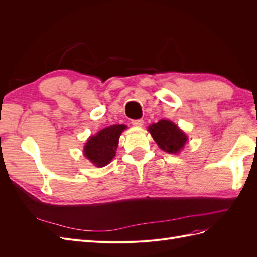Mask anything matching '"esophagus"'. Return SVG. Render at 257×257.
Wrapping results in <instances>:
<instances>
[{
    "label": "esophagus",
    "mask_w": 257,
    "mask_h": 257,
    "mask_svg": "<svg viewBox=\"0 0 257 257\" xmlns=\"http://www.w3.org/2000/svg\"><path fill=\"white\" fill-rule=\"evenodd\" d=\"M132 125L136 126V127H141L144 125V120H133L132 121Z\"/></svg>",
    "instance_id": "34e87169"
}]
</instances>
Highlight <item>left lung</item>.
Returning <instances> with one entry per match:
<instances>
[{"label":"left lung","instance_id":"left-lung-1","mask_svg":"<svg viewBox=\"0 0 257 257\" xmlns=\"http://www.w3.org/2000/svg\"><path fill=\"white\" fill-rule=\"evenodd\" d=\"M148 131L161 149L168 153L180 152L188 142L184 132L169 120H160L148 127Z\"/></svg>","mask_w":257,"mask_h":257}]
</instances>
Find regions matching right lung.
I'll list each match as a JSON object with an SVG mask.
<instances>
[{
	"label": "right lung",
	"instance_id": "obj_1",
	"mask_svg": "<svg viewBox=\"0 0 257 257\" xmlns=\"http://www.w3.org/2000/svg\"><path fill=\"white\" fill-rule=\"evenodd\" d=\"M126 128L123 124H116L100 130L96 135L89 137L83 148V154L97 167L109 164L115 155L119 138L122 132Z\"/></svg>",
	"mask_w": 257,
	"mask_h": 257
}]
</instances>
